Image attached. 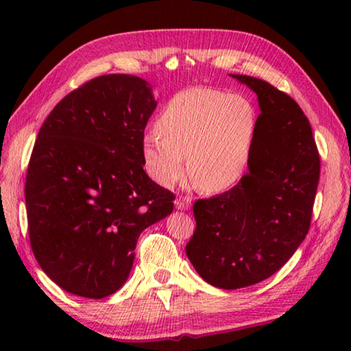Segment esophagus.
I'll return each mask as SVG.
<instances>
[{
	"mask_svg": "<svg viewBox=\"0 0 351 351\" xmlns=\"http://www.w3.org/2000/svg\"><path fill=\"white\" fill-rule=\"evenodd\" d=\"M175 206H176L178 210H189L190 207H192V198H189V197L176 198Z\"/></svg>",
	"mask_w": 351,
	"mask_h": 351,
	"instance_id": "obj_1",
	"label": "esophagus"
}]
</instances>
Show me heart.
<instances>
[{"instance_id": "1", "label": "heart", "mask_w": 351, "mask_h": 351, "mask_svg": "<svg viewBox=\"0 0 351 351\" xmlns=\"http://www.w3.org/2000/svg\"><path fill=\"white\" fill-rule=\"evenodd\" d=\"M257 111L241 94L213 88L178 93L142 139L145 169L154 181L171 187L189 170L206 192L237 186L251 162Z\"/></svg>"}]
</instances>
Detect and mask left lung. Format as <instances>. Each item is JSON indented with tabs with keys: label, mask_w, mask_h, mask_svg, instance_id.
Instances as JSON below:
<instances>
[{
	"label": "left lung",
	"mask_w": 351,
	"mask_h": 351,
	"mask_svg": "<svg viewBox=\"0 0 351 351\" xmlns=\"http://www.w3.org/2000/svg\"><path fill=\"white\" fill-rule=\"evenodd\" d=\"M229 75L257 94L252 158L237 186L193 204L197 229L186 254L212 287L239 289L271 277L305 240L320 159L295 100L265 80Z\"/></svg>",
	"instance_id": "obj_1"
}]
</instances>
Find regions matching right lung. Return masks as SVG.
Returning <instances> with one entry per match:
<instances>
[{
    "instance_id": "1",
    "label": "right lung",
    "mask_w": 351,
    "mask_h": 351,
    "mask_svg": "<svg viewBox=\"0 0 351 351\" xmlns=\"http://www.w3.org/2000/svg\"><path fill=\"white\" fill-rule=\"evenodd\" d=\"M158 102L148 82L110 74L69 93L38 132L26 176L29 239L52 282L104 299L132 272L142 230L173 210L144 170L142 139Z\"/></svg>"
}]
</instances>
